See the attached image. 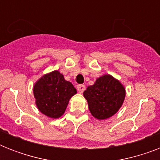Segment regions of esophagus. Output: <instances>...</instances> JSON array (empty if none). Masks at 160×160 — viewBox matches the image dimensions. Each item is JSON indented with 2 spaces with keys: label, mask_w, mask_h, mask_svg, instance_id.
<instances>
[{
  "label": "esophagus",
  "mask_w": 160,
  "mask_h": 160,
  "mask_svg": "<svg viewBox=\"0 0 160 160\" xmlns=\"http://www.w3.org/2000/svg\"><path fill=\"white\" fill-rule=\"evenodd\" d=\"M77 90L80 93H83L84 90H85V86L84 85H77Z\"/></svg>",
  "instance_id": "34e87169"
}]
</instances>
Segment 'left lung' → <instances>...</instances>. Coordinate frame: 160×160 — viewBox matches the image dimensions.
<instances>
[{
	"label": "left lung",
	"mask_w": 160,
	"mask_h": 160,
	"mask_svg": "<svg viewBox=\"0 0 160 160\" xmlns=\"http://www.w3.org/2000/svg\"><path fill=\"white\" fill-rule=\"evenodd\" d=\"M83 95L90 114L103 120L113 116L120 109L125 98V88L112 75H104L97 78L94 85L88 86Z\"/></svg>",
	"instance_id": "left-lung-1"
}]
</instances>
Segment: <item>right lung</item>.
Returning a JSON list of instances; mask_svg holds the SVG:
<instances>
[{"label": "right lung", "instance_id": "add662e5", "mask_svg": "<svg viewBox=\"0 0 160 160\" xmlns=\"http://www.w3.org/2000/svg\"><path fill=\"white\" fill-rule=\"evenodd\" d=\"M76 93L74 85L65 80L64 75L58 70L41 76L33 87L38 109L52 119H58L64 114L70 98Z\"/></svg>", "mask_w": 160, "mask_h": 160}]
</instances>
